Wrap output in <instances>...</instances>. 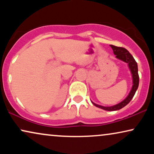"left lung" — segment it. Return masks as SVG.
<instances>
[{"instance_id":"8db88e82","label":"left lung","mask_w":154,"mask_h":154,"mask_svg":"<svg viewBox=\"0 0 154 154\" xmlns=\"http://www.w3.org/2000/svg\"><path fill=\"white\" fill-rule=\"evenodd\" d=\"M111 48H112L113 54L116 55V57L119 60L123 61V62L127 63L128 66L129 67L130 72L132 74V86L131 88V90L128 94V95L126 97L125 99L121 102L119 104L113 105L111 106H101V105L97 104L93 102H91L93 104L94 106L100 108L102 109H104L105 111H117L119 110L122 108H123L124 106H125L128 103H129L133 97L134 94L137 90L138 86H139V74H138V67L136 61L134 60L133 57L132 56V54L128 51L125 48H121V47H117V46L110 45Z\"/></svg>"}]
</instances>
